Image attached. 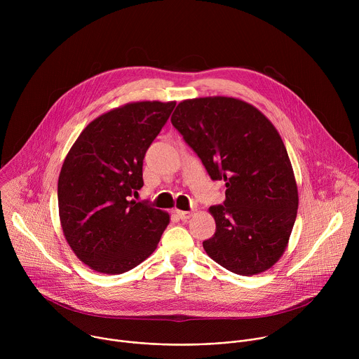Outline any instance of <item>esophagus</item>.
<instances>
[{
  "label": "esophagus",
  "mask_w": 359,
  "mask_h": 359,
  "mask_svg": "<svg viewBox=\"0 0 359 359\" xmlns=\"http://www.w3.org/2000/svg\"><path fill=\"white\" fill-rule=\"evenodd\" d=\"M176 215H177V217H179L180 220L186 222V220H189V219L193 216V212H183V210H176Z\"/></svg>",
  "instance_id": "34e87169"
}]
</instances>
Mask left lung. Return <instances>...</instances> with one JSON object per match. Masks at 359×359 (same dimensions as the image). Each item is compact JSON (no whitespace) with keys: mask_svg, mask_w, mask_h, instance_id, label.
Wrapping results in <instances>:
<instances>
[{"mask_svg":"<svg viewBox=\"0 0 359 359\" xmlns=\"http://www.w3.org/2000/svg\"><path fill=\"white\" fill-rule=\"evenodd\" d=\"M172 125L197 153L226 200L209 209L216 233L203 241L226 270L255 276L284 254L298 209V189L284 142L257 108L230 96L184 99Z\"/></svg>","mask_w":359,"mask_h":359,"instance_id":"obj_1","label":"left lung"}]
</instances>
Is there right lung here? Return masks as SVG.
<instances>
[{"label":"right lung","mask_w":359,"mask_h":359,"mask_svg":"<svg viewBox=\"0 0 359 359\" xmlns=\"http://www.w3.org/2000/svg\"><path fill=\"white\" fill-rule=\"evenodd\" d=\"M175 100H142L93 119L62 163L58 208L67 243L90 270L126 273L156 250L169 213L130 200L143 186L150 143L169 119Z\"/></svg>","instance_id":"obj_1"}]
</instances>
